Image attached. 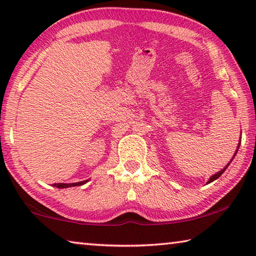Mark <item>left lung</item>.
Listing matches in <instances>:
<instances>
[{"label":"left lung","instance_id":"obj_1","mask_svg":"<svg viewBox=\"0 0 256 256\" xmlns=\"http://www.w3.org/2000/svg\"><path fill=\"white\" fill-rule=\"evenodd\" d=\"M240 138H242V136H240ZM240 144H238V146H237V149H236V151H235V154H234V156H232V158L230 159V162H228V164H226V167H224L222 170H220V172H216V174H214V175H212V176L210 177V178H209V180H208V182H206V184H209V183H211V182H214V180H216V178H219V177H220V176H222V175L224 174V172L227 170V167L229 166V164H230V162H232V159H234V158H235V156H236V154H237V151H238V149H240Z\"/></svg>","mask_w":256,"mask_h":256}]
</instances>
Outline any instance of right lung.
Instances as JSON below:
<instances>
[{"label": "right lung", "mask_w": 256, "mask_h": 256, "mask_svg": "<svg viewBox=\"0 0 256 256\" xmlns=\"http://www.w3.org/2000/svg\"><path fill=\"white\" fill-rule=\"evenodd\" d=\"M86 182H89V180H82V182H76V183H55L53 184V186L55 188H72V186H80V185H84L86 184Z\"/></svg>", "instance_id": "right-lung-1"}]
</instances>
